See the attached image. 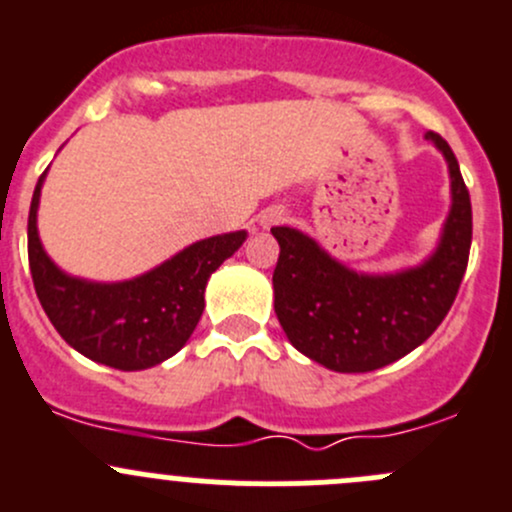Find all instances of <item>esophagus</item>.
Listing matches in <instances>:
<instances>
[{"mask_svg":"<svg viewBox=\"0 0 512 512\" xmlns=\"http://www.w3.org/2000/svg\"><path fill=\"white\" fill-rule=\"evenodd\" d=\"M286 218V211L284 208H279V206H271V208H266L264 213H261V226L264 228H269V226H276V223H281Z\"/></svg>","mask_w":512,"mask_h":512,"instance_id":"esophagus-1","label":"esophagus"}]
</instances>
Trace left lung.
<instances>
[{
	"label": "left lung",
	"mask_w": 512,
	"mask_h": 512,
	"mask_svg": "<svg viewBox=\"0 0 512 512\" xmlns=\"http://www.w3.org/2000/svg\"><path fill=\"white\" fill-rule=\"evenodd\" d=\"M450 168L452 208L425 264L399 274H357L314 238L276 226L274 309L289 342L334 372H372L420 347L455 301L472 243V206L455 153L427 133Z\"/></svg>",
	"instance_id": "1"
}]
</instances>
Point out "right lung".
Listing matches in <instances>:
<instances>
[{"label": "right lung", "mask_w": 512, "mask_h": 512, "mask_svg": "<svg viewBox=\"0 0 512 512\" xmlns=\"http://www.w3.org/2000/svg\"><path fill=\"white\" fill-rule=\"evenodd\" d=\"M37 180L27 221L29 271L42 309L60 337L92 362L135 372L165 362L191 339L213 271L246 241V231L203 238L158 269L118 284H95L57 269L37 236Z\"/></svg>", "instance_id": "right-lung-1"}]
</instances>
